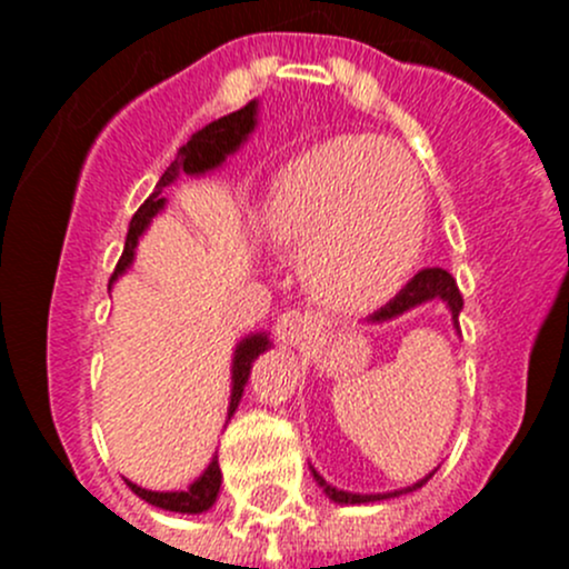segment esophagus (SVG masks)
I'll return each mask as SVG.
<instances>
[{
    "mask_svg": "<svg viewBox=\"0 0 569 569\" xmlns=\"http://www.w3.org/2000/svg\"><path fill=\"white\" fill-rule=\"evenodd\" d=\"M274 332H278V341L286 343V347H308L319 336V321L313 313L289 308V311L280 313Z\"/></svg>",
    "mask_w": 569,
    "mask_h": 569,
    "instance_id": "obj_1",
    "label": "esophagus"
}]
</instances>
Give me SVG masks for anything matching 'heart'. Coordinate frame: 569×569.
Listing matches in <instances>:
<instances>
[{
    "label": "heart",
    "instance_id": "heart-1",
    "mask_svg": "<svg viewBox=\"0 0 569 569\" xmlns=\"http://www.w3.org/2000/svg\"><path fill=\"white\" fill-rule=\"evenodd\" d=\"M261 220L278 248L302 256L321 302L369 311L416 267L423 181L391 142L347 137L295 159L269 189Z\"/></svg>",
    "mask_w": 569,
    "mask_h": 569
}]
</instances>
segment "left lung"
<instances>
[{
	"label": "left lung",
	"mask_w": 569,
	"mask_h": 569,
	"mask_svg": "<svg viewBox=\"0 0 569 569\" xmlns=\"http://www.w3.org/2000/svg\"><path fill=\"white\" fill-rule=\"evenodd\" d=\"M429 300H443L446 306H449L451 317H455V325L460 327V311H462V295L460 289H457V280L451 278L446 269H423V272H418L416 278L410 280V283L405 286V289L399 291V295L393 297L388 306H382L380 311L371 313V321H388V319H396L401 317L405 311H410V308L421 306V302H429ZM435 473V470H432ZM432 473L427 476V479L416 481L412 487H405V490H396V492H382V496H355V492H343V490H336V487L327 485L325 479L313 470V479L319 481V487H325L327 496L332 498L336 503H369V501H382V498H393V496H401V492H412L418 490L421 485H427L429 479H432Z\"/></svg>",
	"instance_id": "obj_1"
}]
</instances>
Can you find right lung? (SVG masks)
<instances>
[{
    "label": "right lung",
    "mask_w": 569,
    "mask_h": 569,
    "mask_svg": "<svg viewBox=\"0 0 569 569\" xmlns=\"http://www.w3.org/2000/svg\"><path fill=\"white\" fill-rule=\"evenodd\" d=\"M252 126H256V101H250L248 107L237 109V112L226 114V118L214 120V123H209L206 129H200L198 134H192V140H189L187 146L178 151L176 162L164 170L162 178H159V183H157V189H153L151 198H148L146 203L134 211V217H131L129 233H126L123 256H120L118 267H114L112 278H109V286L114 283V278H118V274L126 272V267H129L131 258H134L137 239L142 237V231L148 228L151 217L159 214V209L164 206L162 189L168 187V183L173 181L178 173H189V176L206 173V170H211V168H217L220 162H226L228 153H233L244 140H248ZM267 347H269L267 336H250L237 347V355H233V391H231V405H228V418L233 416V410L239 407V399H242L244 382H248V377H250L252 360H256ZM220 481H222V473H220V465H217V457H214L209 468L203 470V476H200V479L194 481L189 490L151 492V490H146V487L131 485L129 479H126V485L131 487V492H134V496H140L142 501L153 503V507L170 509V512L198 515V512H206V509L217 501Z\"/></svg>",
    "instance_id": "add662e5"
}]
</instances>
